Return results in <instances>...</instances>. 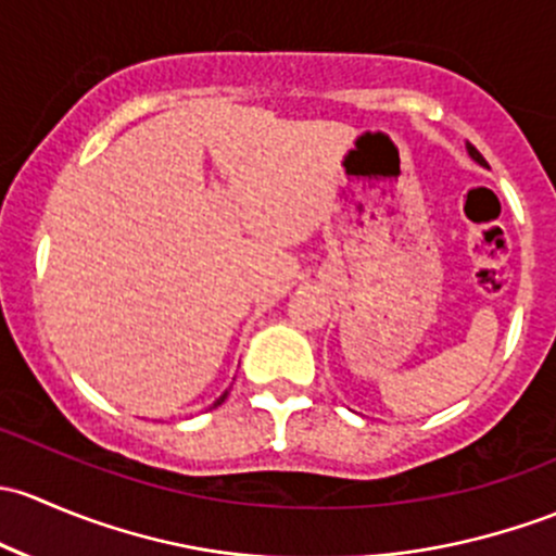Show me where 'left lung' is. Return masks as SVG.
Segmentation results:
<instances>
[{"label": "left lung", "instance_id": "left-lung-1", "mask_svg": "<svg viewBox=\"0 0 556 556\" xmlns=\"http://www.w3.org/2000/svg\"><path fill=\"white\" fill-rule=\"evenodd\" d=\"M468 154H471V157H473V160H477V163H479V165H488V160H484V157H482V154H479V150H477V147H473V144H468Z\"/></svg>", "mask_w": 556, "mask_h": 556}]
</instances>
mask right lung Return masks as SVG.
Returning a JSON list of instances; mask_svg holds the SVG:
<instances>
[{
	"label": "right lung",
	"mask_w": 556,
	"mask_h": 556,
	"mask_svg": "<svg viewBox=\"0 0 556 556\" xmlns=\"http://www.w3.org/2000/svg\"><path fill=\"white\" fill-rule=\"evenodd\" d=\"M225 399H227V391H225V393H222V396H219V399H216V402H214V406H219L222 402H225Z\"/></svg>",
	"instance_id": "1"
}]
</instances>
